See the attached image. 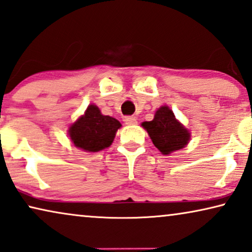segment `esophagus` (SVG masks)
I'll use <instances>...</instances> for the list:
<instances>
[{"instance_id": "1", "label": "esophagus", "mask_w": 252, "mask_h": 252, "mask_svg": "<svg viewBox=\"0 0 252 252\" xmlns=\"http://www.w3.org/2000/svg\"><path fill=\"white\" fill-rule=\"evenodd\" d=\"M125 123L127 125H135L137 123V120L135 117H132V116H128V117H125Z\"/></svg>"}]
</instances>
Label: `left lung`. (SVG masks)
Returning <instances> with one entry per match:
<instances>
[{"label": "left lung", "instance_id": "1", "mask_svg": "<svg viewBox=\"0 0 252 252\" xmlns=\"http://www.w3.org/2000/svg\"><path fill=\"white\" fill-rule=\"evenodd\" d=\"M142 126L162 155L183 149L191 137L189 130L175 118L174 112L167 105L160 107L156 111L155 118L151 122L142 123Z\"/></svg>", "mask_w": 252, "mask_h": 252}]
</instances>
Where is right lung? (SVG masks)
Wrapping results in <instances>:
<instances>
[{"label":"right lung","instance_id":"add662e5","mask_svg":"<svg viewBox=\"0 0 252 252\" xmlns=\"http://www.w3.org/2000/svg\"><path fill=\"white\" fill-rule=\"evenodd\" d=\"M120 127L117 119L103 116L95 104H90L85 114L71 124L68 133L76 148L97 152L110 147Z\"/></svg>","mask_w":252,"mask_h":252}]
</instances>
